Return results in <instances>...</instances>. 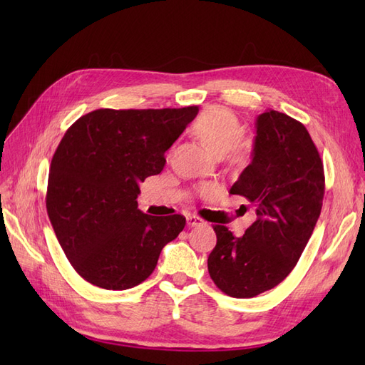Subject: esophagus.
<instances>
[{"label":"esophagus","instance_id":"esophagus-1","mask_svg":"<svg viewBox=\"0 0 365 365\" xmlns=\"http://www.w3.org/2000/svg\"><path fill=\"white\" fill-rule=\"evenodd\" d=\"M204 220L200 216H195V215H189L187 216V225L189 227H196V225H202Z\"/></svg>","mask_w":365,"mask_h":365}]
</instances>
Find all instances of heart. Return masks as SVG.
<instances>
[{
	"instance_id": "1",
	"label": "heart",
	"mask_w": 365,
	"mask_h": 365,
	"mask_svg": "<svg viewBox=\"0 0 365 365\" xmlns=\"http://www.w3.org/2000/svg\"><path fill=\"white\" fill-rule=\"evenodd\" d=\"M193 134L212 150L215 155L224 157L231 164H240L247 158L248 146L240 138L242 126L237 117L228 109L210 106L195 120ZM205 192L210 189L205 187Z\"/></svg>"
}]
</instances>
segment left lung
<instances>
[{
  "mask_svg": "<svg viewBox=\"0 0 365 365\" xmlns=\"http://www.w3.org/2000/svg\"><path fill=\"white\" fill-rule=\"evenodd\" d=\"M230 193L247 197L257 219L242 237L213 225L208 272L227 295L251 298L288 277L322 213L323 161L304 125L274 109L260 114L252 160Z\"/></svg>",
  "mask_w": 365,
  "mask_h": 365,
  "instance_id": "obj_1",
  "label": "left lung"
}]
</instances>
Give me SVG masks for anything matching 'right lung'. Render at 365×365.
<instances>
[{"label": "right lung", "instance_id": "obj_1", "mask_svg": "<svg viewBox=\"0 0 365 365\" xmlns=\"http://www.w3.org/2000/svg\"><path fill=\"white\" fill-rule=\"evenodd\" d=\"M200 108L96 109L65 132L54 152L47 213L76 272L91 284L125 291L145 282L185 217L138 210V184L158 175L164 152Z\"/></svg>", "mask_w": 365, "mask_h": 365}]
</instances>
